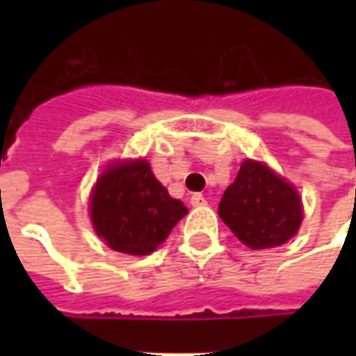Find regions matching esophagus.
<instances>
[{"instance_id":"1","label":"esophagus","mask_w":356,"mask_h":356,"mask_svg":"<svg viewBox=\"0 0 356 356\" xmlns=\"http://www.w3.org/2000/svg\"><path fill=\"white\" fill-rule=\"evenodd\" d=\"M206 204H208V202L204 198V194L194 193L193 196H191V206H194V208H202V206H206Z\"/></svg>"}]
</instances>
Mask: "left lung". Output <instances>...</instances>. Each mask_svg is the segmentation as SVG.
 I'll return each mask as SVG.
<instances>
[{
    "label": "left lung",
    "mask_w": 356,
    "mask_h": 356,
    "mask_svg": "<svg viewBox=\"0 0 356 356\" xmlns=\"http://www.w3.org/2000/svg\"><path fill=\"white\" fill-rule=\"evenodd\" d=\"M219 217L234 236L252 250L286 244L303 221L296 186L267 163L246 160L219 202Z\"/></svg>",
    "instance_id": "1"
}]
</instances>
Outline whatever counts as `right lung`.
<instances>
[{"label": "right lung", "instance_id": "right-lung-1", "mask_svg": "<svg viewBox=\"0 0 356 356\" xmlns=\"http://www.w3.org/2000/svg\"><path fill=\"white\" fill-rule=\"evenodd\" d=\"M95 232L116 252L148 255L188 213L154 177L147 160L114 162L102 171L89 202Z\"/></svg>", "mask_w": 356, "mask_h": 356}]
</instances>
